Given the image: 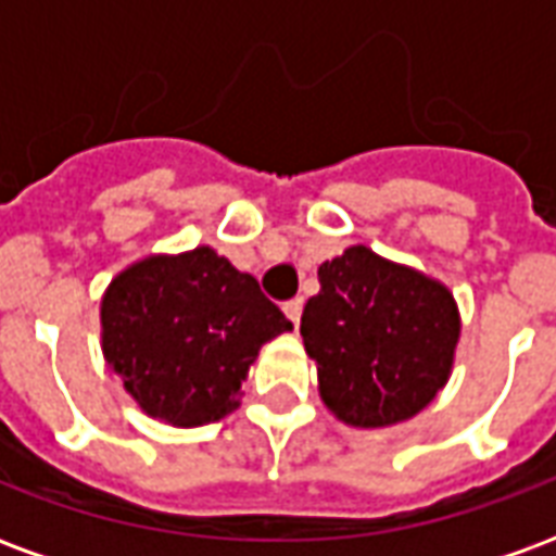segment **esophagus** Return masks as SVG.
Masks as SVG:
<instances>
[{
    "mask_svg": "<svg viewBox=\"0 0 556 556\" xmlns=\"http://www.w3.org/2000/svg\"><path fill=\"white\" fill-rule=\"evenodd\" d=\"M282 313L289 315V321L294 327L301 325V313H303V301H301V298H294V301L282 303Z\"/></svg>",
    "mask_w": 556,
    "mask_h": 556,
    "instance_id": "34e87169",
    "label": "esophagus"
}]
</instances>
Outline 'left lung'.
I'll return each instance as SVG.
<instances>
[{
	"mask_svg": "<svg viewBox=\"0 0 556 556\" xmlns=\"http://www.w3.org/2000/svg\"><path fill=\"white\" fill-rule=\"evenodd\" d=\"M318 282L301 337L327 410L357 429L417 417L453 375L462 337L453 291L363 243L318 267Z\"/></svg>",
	"mask_w": 556,
	"mask_h": 556,
	"instance_id": "8db88e82",
	"label": "left lung"
}]
</instances>
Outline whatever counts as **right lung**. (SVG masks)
<instances>
[{"mask_svg":"<svg viewBox=\"0 0 556 556\" xmlns=\"http://www.w3.org/2000/svg\"><path fill=\"white\" fill-rule=\"evenodd\" d=\"M291 330L250 274L211 247L146 255L106 286L103 361L139 410L178 429L217 422L265 342Z\"/></svg>","mask_w":556,"mask_h":556,"instance_id":"add662e5","label":"right lung"}]
</instances>
